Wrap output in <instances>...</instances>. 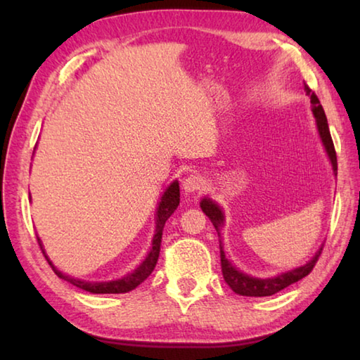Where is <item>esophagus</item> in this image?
<instances>
[{
	"mask_svg": "<svg viewBox=\"0 0 360 360\" xmlns=\"http://www.w3.org/2000/svg\"><path fill=\"white\" fill-rule=\"evenodd\" d=\"M205 186H206V179L203 178V176H200V174L187 176V178L184 179V182H182V187H184L186 192L203 191Z\"/></svg>",
	"mask_w": 360,
	"mask_h": 360,
	"instance_id": "esophagus-1",
	"label": "esophagus"
}]
</instances>
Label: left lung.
I'll list each match as a JSON object with an SVG mask.
<instances>
[{"instance_id": "8db88e82", "label": "left lung", "mask_w": 360, "mask_h": 360, "mask_svg": "<svg viewBox=\"0 0 360 360\" xmlns=\"http://www.w3.org/2000/svg\"><path fill=\"white\" fill-rule=\"evenodd\" d=\"M304 90H307V95H309V98H311V105H313L311 109H313V114L316 117V125H318L319 136L322 139V144H324L328 158H330L333 173H335V176H337V152H335V148H333V141L330 136V130H328L326 112H324V109H322L319 98L316 96V94L308 87L307 84H304ZM200 206H202L205 214L211 219L212 225H214L217 230V235L221 236V227L224 225L222 210L219 208V206L210 198H203ZM321 251H322V248L314 254V257L311 260H308L307 264L302 266L294 268V270H290V271L281 273V275H278L275 278L262 279V278L249 276V275H246V273L240 271L235 265H231V262H229V259L225 257V252L221 246L222 275H224L225 283L230 285V289L233 290L235 294L245 295V297H268V295L276 294V292L285 289L288 285L300 281L302 278L309 275L316 265V262H318V259H319Z\"/></svg>"}]
</instances>
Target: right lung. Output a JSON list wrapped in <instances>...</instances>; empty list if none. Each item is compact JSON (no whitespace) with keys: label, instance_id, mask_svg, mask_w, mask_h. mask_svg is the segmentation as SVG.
I'll list each match as a JSON object with an SVG mask.
<instances>
[{"label":"right lung","instance_id":"right-lung-1","mask_svg":"<svg viewBox=\"0 0 360 360\" xmlns=\"http://www.w3.org/2000/svg\"><path fill=\"white\" fill-rule=\"evenodd\" d=\"M178 205H179V182L174 181L173 184L169 186L165 192H163L160 203H158L157 214H155V235H154V238H152V248H150L149 254L146 255L143 264L139 265L136 270H133L131 273H129V275L124 278L115 279V281L90 283V281H82V279H76V278L65 275V273L58 271L57 268L52 265V262L49 260V257L46 255V251L42 249L39 238H38V243L41 246L42 254H44V257L49 262V265L52 266V270L56 271V275L58 278L65 279V281H68L70 284L76 285V288H79V289L92 292V294H125V292H130L135 288H138V285L141 284L152 271H154L157 260H158V254H160L163 227H165V222L168 221V217L173 214L176 208H178Z\"/></svg>","mask_w":360,"mask_h":360}]
</instances>
